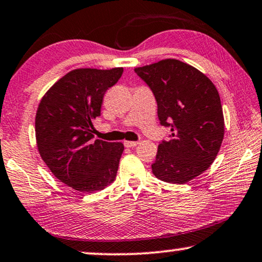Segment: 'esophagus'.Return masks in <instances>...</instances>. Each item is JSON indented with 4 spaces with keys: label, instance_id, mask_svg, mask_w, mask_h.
Segmentation results:
<instances>
[{
    "label": "esophagus",
    "instance_id": "1",
    "mask_svg": "<svg viewBox=\"0 0 262 262\" xmlns=\"http://www.w3.org/2000/svg\"><path fill=\"white\" fill-rule=\"evenodd\" d=\"M139 144L138 141H124V146L128 148H132V147H135Z\"/></svg>",
    "mask_w": 262,
    "mask_h": 262
}]
</instances>
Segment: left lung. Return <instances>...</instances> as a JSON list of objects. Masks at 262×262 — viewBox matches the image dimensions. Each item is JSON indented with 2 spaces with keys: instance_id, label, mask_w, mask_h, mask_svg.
<instances>
[{
  "instance_id": "1",
  "label": "left lung",
  "mask_w": 262,
  "mask_h": 262,
  "mask_svg": "<svg viewBox=\"0 0 262 262\" xmlns=\"http://www.w3.org/2000/svg\"><path fill=\"white\" fill-rule=\"evenodd\" d=\"M134 71L153 92L160 124L171 128L158 146L153 175L169 183L189 182L210 167L224 138L218 91L196 68L172 58Z\"/></svg>"
}]
</instances>
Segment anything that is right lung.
<instances>
[{
  "mask_svg": "<svg viewBox=\"0 0 262 262\" xmlns=\"http://www.w3.org/2000/svg\"><path fill=\"white\" fill-rule=\"evenodd\" d=\"M123 68H81L51 86L38 106L36 139L41 159L61 182L81 193L102 190L116 179L124 146L93 135L104 95Z\"/></svg>",
  "mask_w": 262,
  "mask_h": 262,
  "instance_id": "right-lung-1",
  "label": "right lung"
}]
</instances>
